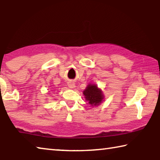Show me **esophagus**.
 Returning <instances> with one entry per match:
<instances>
[{
	"mask_svg": "<svg viewBox=\"0 0 160 160\" xmlns=\"http://www.w3.org/2000/svg\"><path fill=\"white\" fill-rule=\"evenodd\" d=\"M68 86L70 88L73 89L75 88V84L73 81H70V82H68Z\"/></svg>",
	"mask_w": 160,
	"mask_h": 160,
	"instance_id": "34e87169",
	"label": "esophagus"
}]
</instances>
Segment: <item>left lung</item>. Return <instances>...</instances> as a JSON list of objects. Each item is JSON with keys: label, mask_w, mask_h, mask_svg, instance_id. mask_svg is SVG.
<instances>
[{"label": "left lung", "mask_w": 160, "mask_h": 160, "mask_svg": "<svg viewBox=\"0 0 160 160\" xmlns=\"http://www.w3.org/2000/svg\"><path fill=\"white\" fill-rule=\"evenodd\" d=\"M83 94L91 106H99L104 100L102 91L96 85L89 84L83 91Z\"/></svg>", "instance_id": "left-lung-1"}]
</instances>
